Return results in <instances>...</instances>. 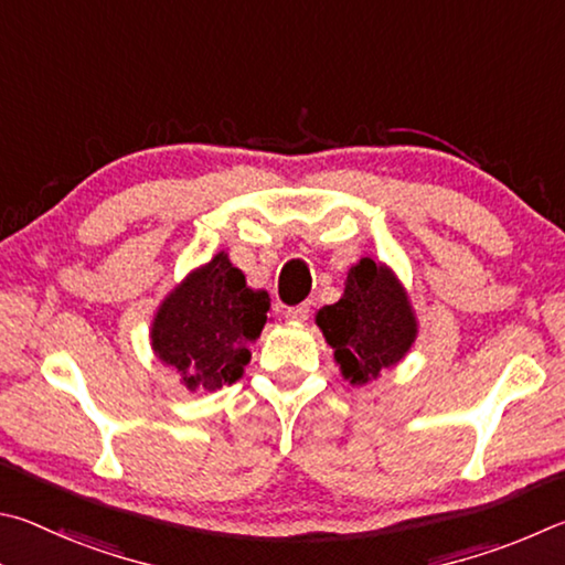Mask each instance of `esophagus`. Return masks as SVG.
I'll return each mask as SVG.
<instances>
[{
	"label": "esophagus",
	"mask_w": 565,
	"mask_h": 565,
	"mask_svg": "<svg viewBox=\"0 0 565 565\" xmlns=\"http://www.w3.org/2000/svg\"><path fill=\"white\" fill-rule=\"evenodd\" d=\"M285 318L292 320V322H305V320L310 318V305H308V302L292 305V308L285 310Z\"/></svg>",
	"instance_id": "obj_1"
}]
</instances>
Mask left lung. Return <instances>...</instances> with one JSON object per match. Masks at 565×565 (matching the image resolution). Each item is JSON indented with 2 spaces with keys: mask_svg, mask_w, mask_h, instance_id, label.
<instances>
[{
  "mask_svg": "<svg viewBox=\"0 0 565 565\" xmlns=\"http://www.w3.org/2000/svg\"><path fill=\"white\" fill-rule=\"evenodd\" d=\"M324 340L352 384H367L409 352L417 322L394 275L372 260L352 267L340 302L318 312Z\"/></svg>",
  "mask_w": 565,
  "mask_h": 565,
  "instance_id": "obj_1",
  "label": "left lung"
}]
</instances>
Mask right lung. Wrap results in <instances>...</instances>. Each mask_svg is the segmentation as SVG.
I'll use <instances>...</instances> for the list:
<instances>
[{
  "label": "right lung",
  "mask_w": 565,
  "mask_h": 565,
  "mask_svg": "<svg viewBox=\"0 0 565 565\" xmlns=\"http://www.w3.org/2000/svg\"><path fill=\"white\" fill-rule=\"evenodd\" d=\"M267 310V295L247 288L245 275L217 253L161 305L153 350L191 390H221L250 362L247 344L260 338Z\"/></svg>",
  "instance_id": "obj_1"
}]
</instances>
